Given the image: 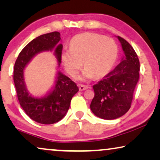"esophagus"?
Segmentation results:
<instances>
[{"label": "esophagus", "mask_w": 160, "mask_h": 160, "mask_svg": "<svg viewBox=\"0 0 160 160\" xmlns=\"http://www.w3.org/2000/svg\"><path fill=\"white\" fill-rule=\"evenodd\" d=\"M78 87H79V90L80 91H83V90H86L87 89H88V86L87 85H83V84H78Z\"/></svg>", "instance_id": "34e87169"}]
</instances>
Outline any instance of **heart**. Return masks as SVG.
Instances as JSON below:
<instances>
[{
  "instance_id": "b5f03b06",
  "label": "heart",
  "mask_w": 160,
  "mask_h": 160,
  "mask_svg": "<svg viewBox=\"0 0 160 160\" xmlns=\"http://www.w3.org/2000/svg\"><path fill=\"white\" fill-rule=\"evenodd\" d=\"M115 41L110 38L94 32L76 35L70 43L69 49L62 54L65 71L76 78L84 63L86 68L83 78H101L112 68L117 57Z\"/></svg>"
}]
</instances>
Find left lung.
Returning a JSON list of instances; mask_svg holds the SVG:
<instances>
[{"label": "left lung", "mask_w": 160, "mask_h": 160, "mask_svg": "<svg viewBox=\"0 0 160 160\" xmlns=\"http://www.w3.org/2000/svg\"><path fill=\"white\" fill-rule=\"evenodd\" d=\"M118 38L124 53L122 61L93 86L95 96L90 108L103 119H117L128 112L139 79L140 62L136 52L125 39Z\"/></svg>", "instance_id": "1"}]
</instances>
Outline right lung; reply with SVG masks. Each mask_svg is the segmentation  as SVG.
<instances>
[{
    "instance_id": "1",
    "label": "right lung",
    "mask_w": 160,
    "mask_h": 160,
    "mask_svg": "<svg viewBox=\"0 0 160 160\" xmlns=\"http://www.w3.org/2000/svg\"><path fill=\"white\" fill-rule=\"evenodd\" d=\"M60 39V33L57 31L37 37L24 47L14 64V82L19 104L30 119L40 124L60 121L68 111L73 96L78 91L76 83L60 71L55 84L47 95H34L26 87L24 69L36 54L54 49L60 66L62 50V45L58 44Z\"/></svg>"
}]
</instances>
